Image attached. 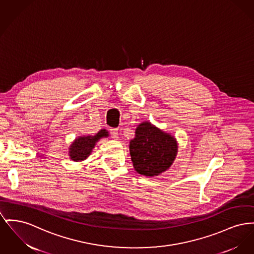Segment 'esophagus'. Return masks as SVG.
<instances>
[{"mask_svg":"<svg viewBox=\"0 0 254 254\" xmlns=\"http://www.w3.org/2000/svg\"><path fill=\"white\" fill-rule=\"evenodd\" d=\"M110 135L112 138H118V128H110Z\"/></svg>","mask_w":254,"mask_h":254,"instance_id":"obj_1","label":"esophagus"}]
</instances>
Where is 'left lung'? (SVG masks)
<instances>
[{
  "mask_svg": "<svg viewBox=\"0 0 254 254\" xmlns=\"http://www.w3.org/2000/svg\"><path fill=\"white\" fill-rule=\"evenodd\" d=\"M129 151L135 171L146 177H154L173 164L178 144L173 136L145 122L137 127L135 138L129 143Z\"/></svg>",
  "mask_w": 254,
  "mask_h": 254,
  "instance_id": "1",
  "label": "left lung"
}]
</instances>
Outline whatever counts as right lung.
Segmentation results:
<instances>
[{
  "instance_id": "add662e5",
  "label": "right lung",
  "mask_w": 254,
  "mask_h": 254,
  "mask_svg": "<svg viewBox=\"0 0 254 254\" xmlns=\"http://www.w3.org/2000/svg\"><path fill=\"white\" fill-rule=\"evenodd\" d=\"M108 132L105 129H101L98 133L94 136H83L78 137L75 142L71 145L70 148V157L74 161H80L88 157L93 148L96 145V142L99 141L102 137H107Z\"/></svg>"
}]
</instances>
